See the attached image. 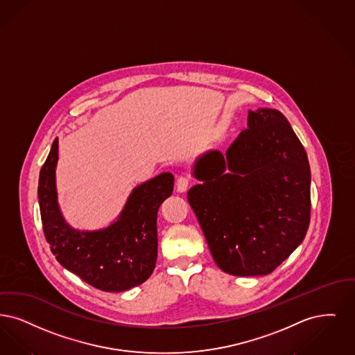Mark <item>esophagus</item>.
<instances>
[{"mask_svg":"<svg viewBox=\"0 0 355 355\" xmlns=\"http://www.w3.org/2000/svg\"><path fill=\"white\" fill-rule=\"evenodd\" d=\"M189 184H191V178H189L188 175H180V176L176 179V191L180 192V193H183V192H185V191L188 189Z\"/></svg>","mask_w":355,"mask_h":355,"instance_id":"esophagus-1","label":"esophagus"}]
</instances>
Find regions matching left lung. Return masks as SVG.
I'll return each mask as SVG.
<instances>
[{"mask_svg":"<svg viewBox=\"0 0 355 355\" xmlns=\"http://www.w3.org/2000/svg\"><path fill=\"white\" fill-rule=\"evenodd\" d=\"M187 192L217 266L233 276L272 273L298 247L310 221L308 155L275 108L248 111V128L225 154L195 162Z\"/></svg>","mask_w":355,"mask_h":355,"instance_id":"left-lung-1","label":"left lung"}]
</instances>
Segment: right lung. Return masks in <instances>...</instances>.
Segmentation results:
<instances>
[{
  "label": "right lung",
  "instance_id": "add662e5",
  "mask_svg": "<svg viewBox=\"0 0 355 355\" xmlns=\"http://www.w3.org/2000/svg\"><path fill=\"white\" fill-rule=\"evenodd\" d=\"M58 138L40 172L38 202L44 233L57 261L103 292H124L153 275L157 257L159 207L173 191V175L163 172L137 185L110 225L77 230L62 215L55 170Z\"/></svg>",
  "mask_w": 355,
  "mask_h": 355
}]
</instances>
